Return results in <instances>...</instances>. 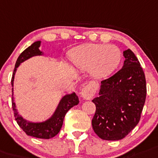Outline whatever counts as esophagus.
<instances>
[{
    "mask_svg": "<svg viewBox=\"0 0 158 158\" xmlns=\"http://www.w3.org/2000/svg\"><path fill=\"white\" fill-rule=\"evenodd\" d=\"M95 88L91 84H87V85L83 86L81 90V96L85 99H91L95 95Z\"/></svg>",
    "mask_w": 158,
    "mask_h": 158,
    "instance_id": "1",
    "label": "esophagus"
}]
</instances>
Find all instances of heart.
<instances>
[{"mask_svg": "<svg viewBox=\"0 0 158 158\" xmlns=\"http://www.w3.org/2000/svg\"><path fill=\"white\" fill-rule=\"evenodd\" d=\"M122 56L120 49L114 45L85 44L73 50L71 60L79 70H88L95 79H104L120 65Z\"/></svg>", "mask_w": 158, "mask_h": 158, "instance_id": "heart-1", "label": "heart"}]
</instances>
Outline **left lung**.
Segmentation results:
<instances>
[{"label": "left lung", "mask_w": 158, "mask_h": 158, "mask_svg": "<svg viewBox=\"0 0 158 158\" xmlns=\"http://www.w3.org/2000/svg\"><path fill=\"white\" fill-rule=\"evenodd\" d=\"M120 71L101 81L99 97L92 100L96 110L91 121L94 132L107 140H119L138 124L146 98L142 67L130 49Z\"/></svg>", "instance_id": "8db88e82"}]
</instances>
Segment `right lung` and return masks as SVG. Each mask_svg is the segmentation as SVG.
<instances>
[{"instance_id":"obj_1","label":"right lung","mask_w":158,"mask_h":158,"mask_svg":"<svg viewBox=\"0 0 158 158\" xmlns=\"http://www.w3.org/2000/svg\"><path fill=\"white\" fill-rule=\"evenodd\" d=\"M40 46L41 41L34 42L31 46H30L24 50L17 59L11 80V84L13 87L12 88V104H13V110L14 112L15 120L18 122V125L28 136H34L37 138L50 139L59 133L61 128L63 126L65 115L72 107L79 104V98L75 92L66 94L60 99V101H59L54 113L52 114V116L42 121H30V120L24 119L22 116L18 113V109L16 108V104L14 98V83L16 71L21 63L26 61L27 59L34 56H41V55L44 54V53L39 50Z\"/></svg>"}]
</instances>
